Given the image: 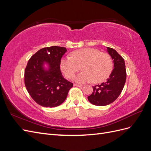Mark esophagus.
<instances>
[{
	"label": "esophagus",
	"instance_id": "obj_1",
	"mask_svg": "<svg viewBox=\"0 0 151 151\" xmlns=\"http://www.w3.org/2000/svg\"><path fill=\"white\" fill-rule=\"evenodd\" d=\"M74 86H77V87H79V88H81V87H83V85H79V84H74Z\"/></svg>",
	"mask_w": 151,
	"mask_h": 151
}]
</instances>
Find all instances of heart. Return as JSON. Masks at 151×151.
<instances>
[{
    "instance_id": "b5f03b06",
    "label": "heart",
    "mask_w": 151,
    "mask_h": 151,
    "mask_svg": "<svg viewBox=\"0 0 151 151\" xmlns=\"http://www.w3.org/2000/svg\"><path fill=\"white\" fill-rule=\"evenodd\" d=\"M71 56L62 58L60 68L67 78H71L80 69L83 72L73 77L76 83H84L92 81L99 83L107 79L113 70V63L111 56L101 53L94 48H83L72 52Z\"/></svg>"
}]
</instances>
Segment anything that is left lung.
I'll return each mask as SVG.
<instances>
[{
	"instance_id": "obj_1",
	"label": "left lung",
	"mask_w": 151,
	"mask_h": 151,
	"mask_svg": "<svg viewBox=\"0 0 151 151\" xmlns=\"http://www.w3.org/2000/svg\"><path fill=\"white\" fill-rule=\"evenodd\" d=\"M107 52L113 62V67L105 83L93 87V92L88 97L89 101L96 106H106L118 98L124 87L127 73L124 59L115 50L106 47Z\"/></svg>"
}]
</instances>
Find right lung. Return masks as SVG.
<instances>
[{
	"mask_svg": "<svg viewBox=\"0 0 151 151\" xmlns=\"http://www.w3.org/2000/svg\"><path fill=\"white\" fill-rule=\"evenodd\" d=\"M65 47L43 48L34 54L25 68L24 83L34 101L43 107H56L65 101L73 86L63 77L60 61Z\"/></svg>",
	"mask_w": 151,
	"mask_h": 151,
	"instance_id": "right-lung-1",
	"label": "right lung"
}]
</instances>
